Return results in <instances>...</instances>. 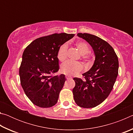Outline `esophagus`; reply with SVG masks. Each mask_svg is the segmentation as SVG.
<instances>
[{
    "label": "esophagus",
    "mask_w": 133,
    "mask_h": 133,
    "mask_svg": "<svg viewBox=\"0 0 133 133\" xmlns=\"http://www.w3.org/2000/svg\"><path fill=\"white\" fill-rule=\"evenodd\" d=\"M66 78H67V79H71V77H70V76H69V75H66Z\"/></svg>",
    "instance_id": "34e87169"
}]
</instances>
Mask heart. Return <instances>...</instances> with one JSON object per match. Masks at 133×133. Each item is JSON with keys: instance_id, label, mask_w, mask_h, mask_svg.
<instances>
[{"instance_id": "1", "label": "heart", "mask_w": 133, "mask_h": 133, "mask_svg": "<svg viewBox=\"0 0 133 133\" xmlns=\"http://www.w3.org/2000/svg\"><path fill=\"white\" fill-rule=\"evenodd\" d=\"M76 46L81 54V58L87 63H90L92 59V55L89 53L90 48L86 43L79 42H77ZM68 44L64 43L58 48L57 56L58 59L61 62H63L67 58ZM83 65L80 62H74L72 61H67L63 63L60 67V71L66 75L75 76L83 70Z\"/></svg>"}]
</instances>
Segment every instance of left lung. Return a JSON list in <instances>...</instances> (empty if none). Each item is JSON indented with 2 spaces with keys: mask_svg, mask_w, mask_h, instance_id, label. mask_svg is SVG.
Masks as SVG:
<instances>
[{
  "mask_svg": "<svg viewBox=\"0 0 133 133\" xmlns=\"http://www.w3.org/2000/svg\"><path fill=\"white\" fill-rule=\"evenodd\" d=\"M93 48L96 58L93 67L83 74V78L75 77L73 89L76 104L83 108H93L109 96L118 73V60L113 48L108 43L93 35L77 34Z\"/></svg>",
  "mask_w": 133,
  "mask_h": 133,
  "instance_id": "1",
  "label": "left lung"
}]
</instances>
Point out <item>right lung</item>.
<instances>
[{"mask_svg":"<svg viewBox=\"0 0 133 133\" xmlns=\"http://www.w3.org/2000/svg\"><path fill=\"white\" fill-rule=\"evenodd\" d=\"M75 34L54 33L37 38L24 49L19 68L21 84L33 104L49 108L57 102L66 78L53 76L59 70L57 56L62 44Z\"/></svg>","mask_w":133,"mask_h":133,"instance_id":"1","label":"right lung"}]
</instances>
